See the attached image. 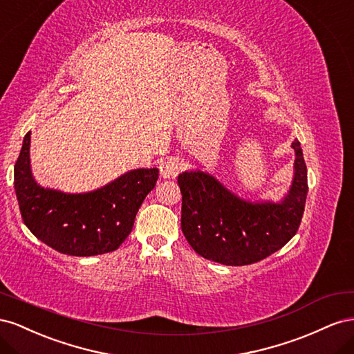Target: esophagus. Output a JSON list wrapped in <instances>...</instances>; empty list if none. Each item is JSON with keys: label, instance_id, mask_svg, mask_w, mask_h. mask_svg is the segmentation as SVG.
<instances>
[{"label": "esophagus", "instance_id": "obj_1", "mask_svg": "<svg viewBox=\"0 0 354 354\" xmlns=\"http://www.w3.org/2000/svg\"><path fill=\"white\" fill-rule=\"evenodd\" d=\"M180 170H183V163H180L178 157H170L160 165V174L166 179L176 178Z\"/></svg>", "mask_w": 354, "mask_h": 354}]
</instances>
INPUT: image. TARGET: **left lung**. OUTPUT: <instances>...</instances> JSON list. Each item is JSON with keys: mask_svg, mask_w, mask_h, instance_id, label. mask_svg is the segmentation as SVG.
Segmentation results:
<instances>
[{"mask_svg": "<svg viewBox=\"0 0 354 354\" xmlns=\"http://www.w3.org/2000/svg\"><path fill=\"white\" fill-rule=\"evenodd\" d=\"M295 176L281 203H250L203 171L178 176L183 194L180 228L198 255L224 266H249L283 248L297 234L307 198V166L301 144Z\"/></svg>", "mask_w": 354, "mask_h": 354, "instance_id": "obj_1", "label": "left lung"}]
</instances>
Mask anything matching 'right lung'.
<instances>
[{"mask_svg":"<svg viewBox=\"0 0 354 354\" xmlns=\"http://www.w3.org/2000/svg\"><path fill=\"white\" fill-rule=\"evenodd\" d=\"M29 142L31 132L25 135L15 165L16 197L29 231L65 255L92 257L118 249L156 187L158 169H136L92 193L65 194L35 183L29 167Z\"/></svg>","mask_w":354,"mask_h":354,"instance_id":"obj_1","label":"right lung"}]
</instances>
